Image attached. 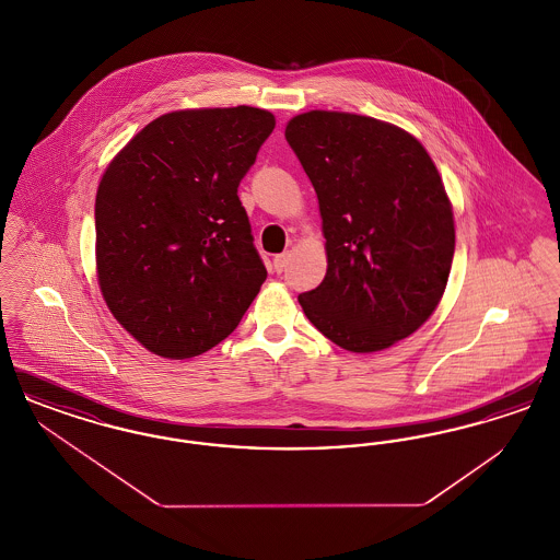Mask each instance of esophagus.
<instances>
[{
	"label": "esophagus",
	"mask_w": 560,
	"mask_h": 560,
	"mask_svg": "<svg viewBox=\"0 0 560 560\" xmlns=\"http://www.w3.org/2000/svg\"><path fill=\"white\" fill-rule=\"evenodd\" d=\"M288 265H290V252L277 254V256H275V260H272V267H275V270H277V272H283Z\"/></svg>",
	"instance_id": "34e87169"
}]
</instances>
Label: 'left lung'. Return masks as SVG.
Instances as JSON below:
<instances>
[{"label":"left lung","mask_w":560,"mask_h":560,"mask_svg":"<svg viewBox=\"0 0 560 560\" xmlns=\"http://www.w3.org/2000/svg\"><path fill=\"white\" fill-rule=\"evenodd\" d=\"M285 138L319 199L327 272L300 293L308 320L350 352H377L420 329L452 270L453 208L422 142L357 113L308 110Z\"/></svg>","instance_id":"1"}]
</instances>
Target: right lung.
<instances>
[{
    "instance_id": "right-lung-1",
    "label": "right lung",
    "mask_w": 560,
    "mask_h": 560,
    "mask_svg": "<svg viewBox=\"0 0 560 560\" xmlns=\"http://www.w3.org/2000/svg\"><path fill=\"white\" fill-rule=\"evenodd\" d=\"M275 128L256 107L172 110L108 163L96 190V277L142 347L190 359L220 345L267 279L237 187Z\"/></svg>"
}]
</instances>
